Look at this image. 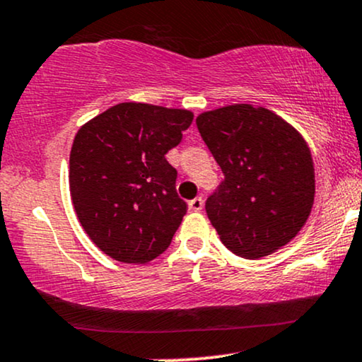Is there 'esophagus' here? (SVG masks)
Returning a JSON list of instances; mask_svg holds the SVG:
<instances>
[{"instance_id":"1","label":"esophagus","mask_w":362,"mask_h":362,"mask_svg":"<svg viewBox=\"0 0 362 362\" xmlns=\"http://www.w3.org/2000/svg\"><path fill=\"white\" fill-rule=\"evenodd\" d=\"M204 206V199L202 197H195L192 200H189V209L190 211H200Z\"/></svg>"}]
</instances>
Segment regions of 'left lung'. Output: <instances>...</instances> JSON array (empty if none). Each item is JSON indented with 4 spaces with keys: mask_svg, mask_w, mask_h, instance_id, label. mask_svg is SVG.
I'll return each instance as SVG.
<instances>
[{
    "mask_svg": "<svg viewBox=\"0 0 362 362\" xmlns=\"http://www.w3.org/2000/svg\"><path fill=\"white\" fill-rule=\"evenodd\" d=\"M199 133L224 173L206 212L223 245L256 259L290 243L307 223L315 175L305 139L264 107L202 112Z\"/></svg>",
    "mask_w": 362,
    "mask_h": 362,
    "instance_id": "8db88e82",
    "label": "left lung"
}]
</instances>
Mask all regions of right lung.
Instances as JSON below:
<instances>
[{"mask_svg":"<svg viewBox=\"0 0 362 362\" xmlns=\"http://www.w3.org/2000/svg\"><path fill=\"white\" fill-rule=\"evenodd\" d=\"M194 115L121 103L77 132L71 150L72 204L93 243L123 263H148L167 250L187 212L177 170L165 158Z\"/></svg>","mask_w":362,"mask_h":362,"instance_id":"1","label":"right lung"}]
</instances>
